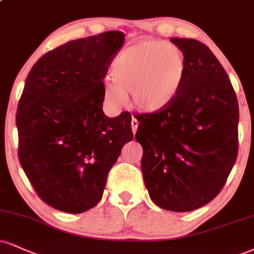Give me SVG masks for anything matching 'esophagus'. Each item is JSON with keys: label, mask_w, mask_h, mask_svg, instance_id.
I'll return each mask as SVG.
<instances>
[{"label": "esophagus", "mask_w": 254, "mask_h": 254, "mask_svg": "<svg viewBox=\"0 0 254 254\" xmlns=\"http://www.w3.org/2000/svg\"><path fill=\"white\" fill-rule=\"evenodd\" d=\"M131 127H132V132H133V135H135L136 131H137V127H138V121H137L136 118L131 119Z\"/></svg>", "instance_id": "esophagus-1"}]
</instances>
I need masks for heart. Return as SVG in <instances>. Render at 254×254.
Returning a JSON list of instances; mask_svg holds the SVG:
<instances>
[{
  "mask_svg": "<svg viewBox=\"0 0 254 254\" xmlns=\"http://www.w3.org/2000/svg\"><path fill=\"white\" fill-rule=\"evenodd\" d=\"M186 73V60L176 46L164 41H142L122 52L112 64V82L105 96L115 105H124L131 94L140 111L157 112L179 94Z\"/></svg>",
  "mask_w": 254,
  "mask_h": 254,
  "instance_id": "1",
  "label": "heart"
}]
</instances>
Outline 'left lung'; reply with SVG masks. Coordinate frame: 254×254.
<instances>
[{
  "label": "left lung",
  "mask_w": 254,
  "mask_h": 254,
  "mask_svg": "<svg viewBox=\"0 0 254 254\" xmlns=\"http://www.w3.org/2000/svg\"><path fill=\"white\" fill-rule=\"evenodd\" d=\"M186 73L166 109L137 115L143 179L161 208L190 212L214 198L238 156L239 106L231 80L212 51L194 39H172Z\"/></svg>",
  "instance_id": "1"
}]
</instances>
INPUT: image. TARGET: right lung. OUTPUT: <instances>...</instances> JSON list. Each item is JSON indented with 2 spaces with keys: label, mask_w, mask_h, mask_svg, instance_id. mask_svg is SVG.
I'll use <instances>...</instances> for the list:
<instances>
[{
  "label": "right lung",
  "mask_w": 254,
  "mask_h": 254,
  "mask_svg": "<svg viewBox=\"0 0 254 254\" xmlns=\"http://www.w3.org/2000/svg\"><path fill=\"white\" fill-rule=\"evenodd\" d=\"M123 44L118 30L73 40L40 58L24 82L19 160L39 197L61 212L79 214L99 202L110 169L133 138L129 112H103V79Z\"/></svg>",
  "instance_id": "right-lung-1"
}]
</instances>
